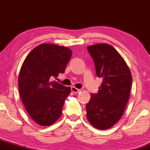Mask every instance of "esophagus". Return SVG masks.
I'll use <instances>...</instances> for the list:
<instances>
[{
	"instance_id": "1",
	"label": "esophagus",
	"mask_w": 150,
	"mask_h": 150,
	"mask_svg": "<svg viewBox=\"0 0 150 150\" xmlns=\"http://www.w3.org/2000/svg\"><path fill=\"white\" fill-rule=\"evenodd\" d=\"M71 91L73 92H74V93H77V92H80V89H77V88H76V87H71Z\"/></svg>"
}]
</instances>
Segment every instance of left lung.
I'll return each instance as SVG.
<instances>
[{
    "mask_svg": "<svg viewBox=\"0 0 150 150\" xmlns=\"http://www.w3.org/2000/svg\"><path fill=\"white\" fill-rule=\"evenodd\" d=\"M87 49L102 82L86 105L87 118L94 128L105 130L116 124L124 112L132 75L124 59L112 46L98 44L87 46Z\"/></svg>",
    "mask_w": 150,
    "mask_h": 150,
    "instance_id": "1",
    "label": "left lung"
}]
</instances>
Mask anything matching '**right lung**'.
<instances>
[{"label": "right lung", "instance_id": "add662e5", "mask_svg": "<svg viewBox=\"0 0 150 150\" xmlns=\"http://www.w3.org/2000/svg\"><path fill=\"white\" fill-rule=\"evenodd\" d=\"M72 51L65 46L42 44L25 58L18 78L22 103L31 118L42 126L52 125L61 116L70 87L52 81L65 72Z\"/></svg>", "mask_w": 150, "mask_h": 150}]
</instances>
